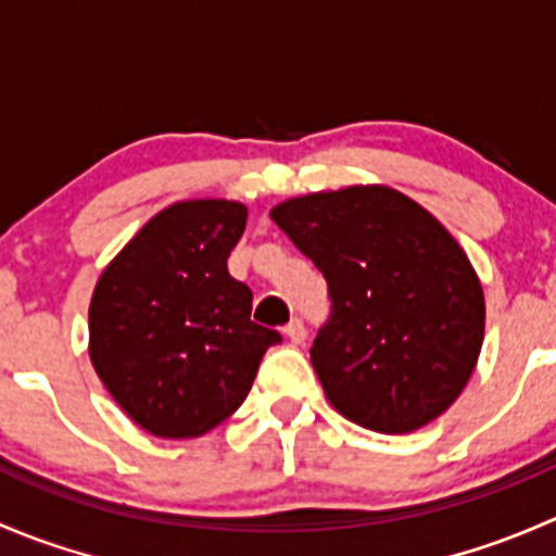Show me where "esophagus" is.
Returning <instances> with one entry per match:
<instances>
[{
  "label": "esophagus",
  "mask_w": 556,
  "mask_h": 556,
  "mask_svg": "<svg viewBox=\"0 0 556 556\" xmlns=\"http://www.w3.org/2000/svg\"><path fill=\"white\" fill-rule=\"evenodd\" d=\"M285 336H288L290 344H304V339H306L304 323H301V319H293V323H288V325H285Z\"/></svg>",
  "instance_id": "1"
}]
</instances>
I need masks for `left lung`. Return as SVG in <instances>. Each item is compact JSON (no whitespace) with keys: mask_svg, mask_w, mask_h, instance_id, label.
Masks as SVG:
<instances>
[{"mask_svg":"<svg viewBox=\"0 0 556 556\" xmlns=\"http://www.w3.org/2000/svg\"><path fill=\"white\" fill-rule=\"evenodd\" d=\"M271 220L328 279L312 366L330 406L387 435L441 417L484 341V290L457 239L387 185L295 195Z\"/></svg>","mask_w":556,"mask_h":556,"instance_id":"obj_1","label":"left lung"}]
</instances>
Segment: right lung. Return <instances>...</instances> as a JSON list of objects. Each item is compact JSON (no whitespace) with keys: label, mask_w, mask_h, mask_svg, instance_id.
<instances>
[{"label":"right lung","mask_w":556,"mask_h":556,"mask_svg":"<svg viewBox=\"0 0 556 556\" xmlns=\"http://www.w3.org/2000/svg\"><path fill=\"white\" fill-rule=\"evenodd\" d=\"M244 226L239 201H177L134 233L93 288V368L159 439H195L231 417L268 346L282 341L252 323V290L228 274Z\"/></svg>","instance_id":"1"}]
</instances>
